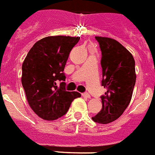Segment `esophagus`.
Segmentation results:
<instances>
[{"label":"esophagus","instance_id":"1","mask_svg":"<svg viewBox=\"0 0 155 155\" xmlns=\"http://www.w3.org/2000/svg\"><path fill=\"white\" fill-rule=\"evenodd\" d=\"M82 97H85V98H90V95L88 93H84V94H82Z\"/></svg>","mask_w":155,"mask_h":155}]
</instances>
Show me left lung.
<instances>
[{
	"instance_id": "left-lung-1",
	"label": "left lung",
	"mask_w": 155,
	"mask_h": 155,
	"mask_svg": "<svg viewBox=\"0 0 155 155\" xmlns=\"http://www.w3.org/2000/svg\"><path fill=\"white\" fill-rule=\"evenodd\" d=\"M101 51V85L106 89L101 97V110L93 121L107 124L117 120L130 102L135 85V61L133 55L117 41L95 37Z\"/></svg>"
}]
</instances>
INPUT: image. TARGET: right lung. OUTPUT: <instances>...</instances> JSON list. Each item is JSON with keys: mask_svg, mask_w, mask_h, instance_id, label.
<instances>
[{"mask_svg": "<svg viewBox=\"0 0 155 155\" xmlns=\"http://www.w3.org/2000/svg\"><path fill=\"white\" fill-rule=\"evenodd\" d=\"M79 37L50 36L33 45L22 64L21 83L27 101L38 117L56 120L66 114L81 94L65 90V65ZM60 84L58 85V82Z\"/></svg>", "mask_w": 155, "mask_h": 155, "instance_id": "add662e5", "label": "right lung"}]
</instances>
